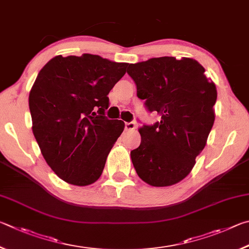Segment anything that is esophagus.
I'll return each instance as SVG.
<instances>
[{"label":"esophagus","mask_w":249,"mask_h":249,"mask_svg":"<svg viewBox=\"0 0 249 249\" xmlns=\"http://www.w3.org/2000/svg\"><path fill=\"white\" fill-rule=\"evenodd\" d=\"M136 128H137V124H134L133 121L125 122V124H124V129L125 130H134Z\"/></svg>","instance_id":"esophagus-1"}]
</instances>
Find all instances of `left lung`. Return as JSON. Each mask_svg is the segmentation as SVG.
I'll return each instance as SVG.
<instances>
[{"instance_id": "obj_1", "label": "left lung", "mask_w": 249, "mask_h": 249, "mask_svg": "<svg viewBox=\"0 0 249 249\" xmlns=\"http://www.w3.org/2000/svg\"><path fill=\"white\" fill-rule=\"evenodd\" d=\"M137 95L160 121L143 124L141 144L131 151L136 172L154 187L177 184L188 175L214 122L216 89L204 69L189 58H152L129 64Z\"/></svg>"}]
</instances>
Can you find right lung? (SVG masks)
Returning <instances> with one entry per match:
<instances>
[{
    "label": "right lung",
    "instance_id": "add662e5",
    "mask_svg": "<svg viewBox=\"0 0 249 249\" xmlns=\"http://www.w3.org/2000/svg\"><path fill=\"white\" fill-rule=\"evenodd\" d=\"M128 64L89 53L56 55L38 73L29 94L33 132L47 164L69 184L97 180L124 131V121L105 112Z\"/></svg>",
    "mask_w": 249,
    "mask_h": 249
}]
</instances>
